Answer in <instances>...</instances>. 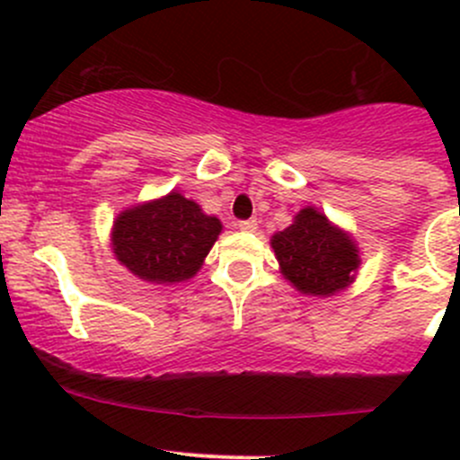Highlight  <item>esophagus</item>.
Segmentation results:
<instances>
[{
  "label": "esophagus",
  "mask_w": 460,
  "mask_h": 460,
  "mask_svg": "<svg viewBox=\"0 0 460 460\" xmlns=\"http://www.w3.org/2000/svg\"><path fill=\"white\" fill-rule=\"evenodd\" d=\"M238 229L240 231H247V234H252V231L258 229V222L256 220H243L238 225Z\"/></svg>",
  "instance_id": "esophagus-1"
}]
</instances>
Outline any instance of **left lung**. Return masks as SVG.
<instances>
[{
    "label": "left lung",
    "mask_w": 460,
    "mask_h": 460,
    "mask_svg": "<svg viewBox=\"0 0 460 460\" xmlns=\"http://www.w3.org/2000/svg\"><path fill=\"white\" fill-rule=\"evenodd\" d=\"M280 273L296 291L329 298L356 280L360 252L349 231L316 207L300 208L285 231L271 235Z\"/></svg>",
    "instance_id": "obj_1"
}]
</instances>
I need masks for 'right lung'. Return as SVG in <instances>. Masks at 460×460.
Here are the masks:
<instances>
[{
	"mask_svg": "<svg viewBox=\"0 0 460 460\" xmlns=\"http://www.w3.org/2000/svg\"><path fill=\"white\" fill-rule=\"evenodd\" d=\"M222 222L198 202L171 191L118 213L111 247L119 264L151 285H175L200 271Z\"/></svg>",
	"mask_w": 460,
	"mask_h": 460,
	"instance_id": "1",
	"label": "right lung"
}]
</instances>
